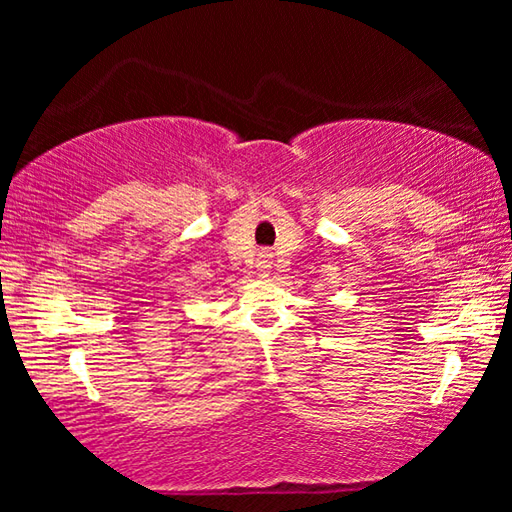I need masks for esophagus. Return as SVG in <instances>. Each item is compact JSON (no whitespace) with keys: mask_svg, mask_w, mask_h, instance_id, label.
Returning a JSON list of instances; mask_svg holds the SVG:
<instances>
[{"mask_svg":"<svg viewBox=\"0 0 512 512\" xmlns=\"http://www.w3.org/2000/svg\"><path fill=\"white\" fill-rule=\"evenodd\" d=\"M259 268H271V253H266V250H264V253H259Z\"/></svg>","mask_w":512,"mask_h":512,"instance_id":"esophagus-1","label":"esophagus"}]
</instances>
